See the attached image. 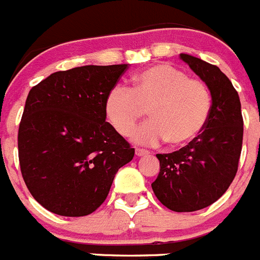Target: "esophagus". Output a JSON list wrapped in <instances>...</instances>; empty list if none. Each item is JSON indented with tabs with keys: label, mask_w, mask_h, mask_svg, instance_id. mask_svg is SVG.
<instances>
[{
	"label": "esophagus",
	"mask_w": 260,
	"mask_h": 260,
	"mask_svg": "<svg viewBox=\"0 0 260 260\" xmlns=\"http://www.w3.org/2000/svg\"><path fill=\"white\" fill-rule=\"evenodd\" d=\"M148 151L147 150H143V148H137V150H135V155L138 156V157H141V156H146V155H148Z\"/></svg>",
	"instance_id": "34e87169"
}]
</instances>
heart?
<instances>
[{"label":"heart","mask_w":260,"mask_h":260,"mask_svg":"<svg viewBox=\"0 0 260 260\" xmlns=\"http://www.w3.org/2000/svg\"><path fill=\"white\" fill-rule=\"evenodd\" d=\"M147 110L151 121L137 128L133 139L141 144L167 141L172 147H183L207 126L212 96L203 80L189 78L169 63H158L138 73L132 88L114 86L105 100L108 119L121 135L130 134Z\"/></svg>","instance_id":"b5f03b06"}]
</instances>
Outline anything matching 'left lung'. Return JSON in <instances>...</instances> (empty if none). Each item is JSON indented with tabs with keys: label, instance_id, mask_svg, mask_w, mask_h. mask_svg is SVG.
Segmentation results:
<instances>
[{
	"label": "left lung",
	"instance_id": "obj_1",
	"mask_svg": "<svg viewBox=\"0 0 260 260\" xmlns=\"http://www.w3.org/2000/svg\"><path fill=\"white\" fill-rule=\"evenodd\" d=\"M180 57L207 84L212 110L194 142L156 155L160 172L152 190L169 210L192 212L215 203L233 182L242 150L243 118L240 96L217 66L183 53Z\"/></svg>",
	"mask_w": 260,
	"mask_h": 260
}]
</instances>
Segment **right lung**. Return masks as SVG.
<instances>
[{
	"label": "right lung",
	"instance_id": "1",
	"mask_svg": "<svg viewBox=\"0 0 260 260\" xmlns=\"http://www.w3.org/2000/svg\"><path fill=\"white\" fill-rule=\"evenodd\" d=\"M127 65L57 71L31 88L18 130L20 172L48 211L79 217L98 210L134 148L107 122L105 100Z\"/></svg>",
	"mask_w": 260,
	"mask_h": 260
}]
</instances>
